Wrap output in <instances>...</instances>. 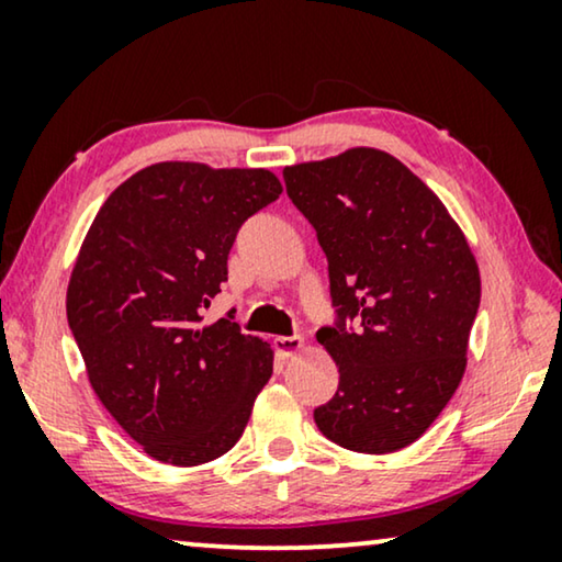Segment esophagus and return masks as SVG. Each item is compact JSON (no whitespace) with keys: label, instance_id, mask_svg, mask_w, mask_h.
Here are the masks:
<instances>
[{"label":"esophagus","instance_id":"34e87169","mask_svg":"<svg viewBox=\"0 0 562 562\" xmlns=\"http://www.w3.org/2000/svg\"><path fill=\"white\" fill-rule=\"evenodd\" d=\"M302 345H304V340L299 335H289V337H276L273 340V348H276V352H279L281 358H289V356H294V352H299L302 350Z\"/></svg>","mask_w":562,"mask_h":562}]
</instances>
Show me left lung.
<instances>
[{"instance_id": "obj_1", "label": "left lung", "mask_w": 562, "mask_h": 562, "mask_svg": "<svg viewBox=\"0 0 562 562\" xmlns=\"http://www.w3.org/2000/svg\"><path fill=\"white\" fill-rule=\"evenodd\" d=\"M286 194L327 256L340 368L319 432L340 448L402 450L440 417L465 371L481 276L445 204L389 153L352 148L283 168Z\"/></svg>"}]
</instances>
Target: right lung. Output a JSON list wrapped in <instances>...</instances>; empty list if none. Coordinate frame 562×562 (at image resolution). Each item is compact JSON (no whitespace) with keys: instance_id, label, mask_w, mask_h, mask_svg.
Listing matches in <instances>:
<instances>
[{"instance_id":"add662e5","label":"right lung","mask_w":562,"mask_h":562,"mask_svg":"<svg viewBox=\"0 0 562 562\" xmlns=\"http://www.w3.org/2000/svg\"><path fill=\"white\" fill-rule=\"evenodd\" d=\"M279 194L266 168L166 160L120 183L91 222L68 327L99 402L160 463L225 456L271 379V345L243 335L233 312L204 325V310L237 229Z\"/></svg>"}]
</instances>
